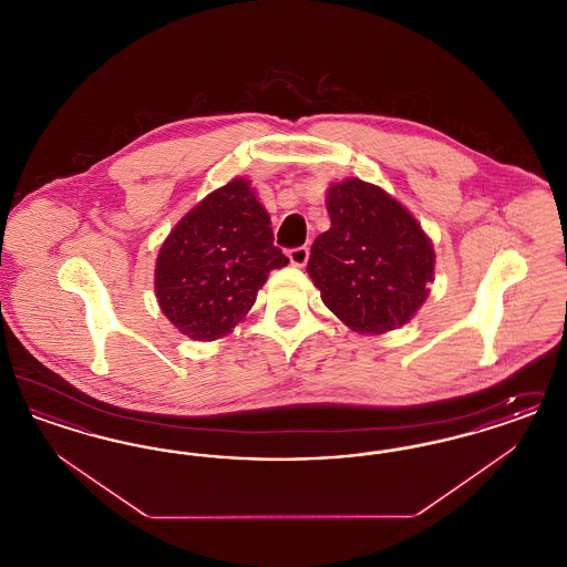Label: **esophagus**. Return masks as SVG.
<instances>
[{"mask_svg":"<svg viewBox=\"0 0 567 567\" xmlns=\"http://www.w3.org/2000/svg\"><path fill=\"white\" fill-rule=\"evenodd\" d=\"M287 255H289V261H291L296 268H303L306 261H308L310 250H308L306 246H297V248H291Z\"/></svg>","mask_w":567,"mask_h":567,"instance_id":"esophagus-1","label":"esophagus"}]
</instances>
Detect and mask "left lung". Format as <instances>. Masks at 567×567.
Here are the masks:
<instances>
[{
	"label": "left lung",
	"instance_id": "left-lung-1",
	"mask_svg": "<svg viewBox=\"0 0 567 567\" xmlns=\"http://www.w3.org/2000/svg\"><path fill=\"white\" fill-rule=\"evenodd\" d=\"M324 202L331 227L308 259L324 306L359 333L408 323L433 282L432 240L398 199L359 178L331 185Z\"/></svg>",
	"mask_w": 567,
	"mask_h": 567
}]
</instances>
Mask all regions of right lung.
I'll use <instances>...</instances> for the list:
<instances>
[{
  "instance_id": "right-lung-1",
  "label": "right lung",
  "mask_w": 567,
  "mask_h": 567,
  "mask_svg": "<svg viewBox=\"0 0 567 567\" xmlns=\"http://www.w3.org/2000/svg\"><path fill=\"white\" fill-rule=\"evenodd\" d=\"M287 264L250 183L234 178L172 229L157 257L155 293L169 323L208 342L240 323L268 274Z\"/></svg>"
}]
</instances>
